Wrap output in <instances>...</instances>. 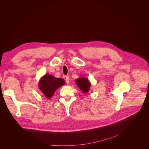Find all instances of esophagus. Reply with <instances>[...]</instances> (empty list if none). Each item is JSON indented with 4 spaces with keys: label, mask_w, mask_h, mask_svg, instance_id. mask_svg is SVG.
I'll return each mask as SVG.
<instances>
[{
    "label": "esophagus",
    "mask_w": 149,
    "mask_h": 149,
    "mask_svg": "<svg viewBox=\"0 0 149 149\" xmlns=\"http://www.w3.org/2000/svg\"><path fill=\"white\" fill-rule=\"evenodd\" d=\"M66 83L67 84H69V77H66Z\"/></svg>",
    "instance_id": "esophagus-1"
}]
</instances>
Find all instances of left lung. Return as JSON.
Masks as SVG:
<instances>
[{
    "label": "left lung",
    "mask_w": 149,
    "mask_h": 149,
    "mask_svg": "<svg viewBox=\"0 0 149 149\" xmlns=\"http://www.w3.org/2000/svg\"><path fill=\"white\" fill-rule=\"evenodd\" d=\"M75 83L78 88L80 89L81 91L84 93H88L89 90H90L91 84L89 81L88 79L84 77L77 78L75 80Z\"/></svg>",
    "instance_id": "left-lung-1"
}]
</instances>
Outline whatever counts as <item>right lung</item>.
Instances as JSON below:
<instances>
[{
  "mask_svg": "<svg viewBox=\"0 0 149 149\" xmlns=\"http://www.w3.org/2000/svg\"><path fill=\"white\" fill-rule=\"evenodd\" d=\"M65 80L61 78H56L51 74H45L39 81V88L42 94L47 98L50 99L55 91L63 86Z\"/></svg>",
  "mask_w": 149,
  "mask_h": 149,
  "instance_id": "right-lung-1",
  "label": "right lung"
}]
</instances>
